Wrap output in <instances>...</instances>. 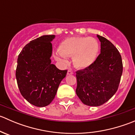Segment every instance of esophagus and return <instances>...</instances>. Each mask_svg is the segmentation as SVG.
<instances>
[{
	"instance_id": "1",
	"label": "esophagus",
	"mask_w": 135,
	"mask_h": 135,
	"mask_svg": "<svg viewBox=\"0 0 135 135\" xmlns=\"http://www.w3.org/2000/svg\"><path fill=\"white\" fill-rule=\"evenodd\" d=\"M73 71L72 70H70V69H69V70H68L67 71V75H72V74H73Z\"/></svg>"
}]
</instances>
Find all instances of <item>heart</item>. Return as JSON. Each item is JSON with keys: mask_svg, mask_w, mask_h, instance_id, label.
<instances>
[{"mask_svg": "<svg viewBox=\"0 0 135 135\" xmlns=\"http://www.w3.org/2000/svg\"><path fill=\"white\" fill-rule=\"evenodd\" d=\"M99 50V43L94 38L70 37L61 42L55 57L58 61L66 62V57H73V64L76 67L85 69L95 62Z\"/></svg>", "mask_w": 135, "mask_h": 135, "instance_id": "obj_1", "label": "heart"}]
</instances>
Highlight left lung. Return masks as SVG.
<instances>
[{
    "label": "left lung",
    "mask_w": 135,
    "mask_h": 135,
    "mask_svg": "<svg viewBox=\"0 0 135 135\" xmlns=\"http://www.w3.org/2000/svg\"><path fill=\"white\" fill-rule=\"evenodd\" d=\"M100 54L89 67L76 72V95L84 104L102 105L115 93L123 72L120 54L112 42L97 35Z\"/></svg>",
    "instance_id": "8db88e82"
}]
</instances>
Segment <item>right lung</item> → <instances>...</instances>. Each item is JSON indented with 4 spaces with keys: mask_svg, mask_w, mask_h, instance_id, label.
Here are the masks:
<instances>
[{
    "mask_svg": "<svg viewBox=\"0 0 135 135\" xmlns=\"http://www.w3.org/2000/svg\"><path fill=\"white\" fill-rule=\"evenodd\" d=\"M55 35H43L27 44L17 58L16 76L22 96L31 104L44 107L51 103L67 70L51 64V42Z\"/></svg>",
    "mask_w": 135,
    "mask_h": 135,
    "instance_id": "obj_1",
    "label": "right lung"
}]
</instances>
